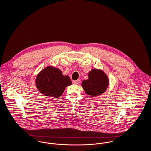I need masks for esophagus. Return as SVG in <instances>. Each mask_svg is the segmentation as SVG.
<instances>
[{
  "instance_id": "34e87169",
  "label": "esophagus",
  "mask_w": 151,
  "mask_h": 151,
  "mask_svg": "<svg viewBox=\"0 0 151 151\" xmlns=\"http://www.w3.org/2000/svg\"><path fill=\"white\" fill-rule=\"evenodd\" d=\"M80 82H81V80L79 79H78V80H76V81H73V83H74L75 84H78V83H80Z\"/></svg>"
}]
</instances>
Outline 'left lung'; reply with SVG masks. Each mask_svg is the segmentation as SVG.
Instances as JSON below:
<instances>
[{
  "label": "left lung",
  "instance_id": "left-lung-1",
  "mask_svg": "<svg viewBox=\"0 0 151 151\" xmlns=\"http://www.w3.org/2000/svg\"><path fill=\"white\" fill-rule=\"evenodd\" d=\"M109 84V78L102 70L93 69L88 73V79L82 82V87L86 94L94 97L104 93Z\"/></svg>",
  "mask_w": 151,
  "mask_h": 151
}]
</instances>
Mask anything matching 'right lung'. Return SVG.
I'll return each mask as SVG.
<instances>
[{"mask_svg": "<svg viewBox=\"0 0 151 151\" xmlns=\"http://www.w3.org/2000/svg\"><path fill=\"white\" fill-rule=\"evenodd\" d=\"M35 83L36 88L42 94L58 98L68 86L72 84V81L69 76L63 75L59 69L47 66L37 74Z\"/></svg>", "mask_w": 151, "mask_h": 151, "instance_id": "right-lung-1", "label": "right lung"}]
</instances>
